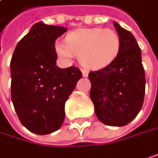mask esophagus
Here are the masks:
<instances>
[{
  "label": "esophagus",
  "mask_w": 158,
  "mask_h": 158,
  "mask_svg": "<svg viewBox=\"0 0 158 158\" xmlns=\"http://www.w3.org/2000/svg\"><path fill=\"white\" fill-rule=\"evenodd\" d=\"M81 72H82V76L83 77H88V74H89V72H88V70H86V69H81Z\"/></svg>",
  "instance_id": "esophagus-1"
}]
</instances>
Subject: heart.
Here are the masks:
<instances>
[{"mask_svg": "<svg viewBox=\"0 0 158 158\" xmlns=\"http://www.w3.org/2000/svg\"><path fill=\"white\" fill-rule=\"evenodd\" d=\"M65 40L66 43H55L58 55L64 59L76 55L81 64L90 69H101L110 64L117 58L121 48L118 33L110 29H77L68 33Z\"/></svg>", "mask_w": 158, "mask_h": 158, "instance_id": "heart-1", "label": "heart"}]
</instances>
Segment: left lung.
I'll return each instance as SVG.
<instances>
[{
    "instance_id": "8db88e82",
    "label": "left lung",
    "mask_w": 158,
    "mask_h": 158,
    "mask_svg": "<svg viewBox=\"0 0 158 158\" xmlns=\"http://www.w3.org/2000/svg\"><path fill=\"white\" fill-rule=\"evenodd\" d=\"M121 39L117 58L108 66L89 73L90 97L98 120L110 127L129 123L142 108L145 73L141 51L132 33L113 23Z\"/></svg>"
}]
</instances>
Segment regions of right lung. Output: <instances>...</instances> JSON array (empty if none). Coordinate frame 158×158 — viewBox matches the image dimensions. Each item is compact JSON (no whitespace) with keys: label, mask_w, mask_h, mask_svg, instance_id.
I'll use <instances>...</instances> for the list:
<instances>
[{"label":"right lung","mask_w":158,"mask_h":158,"mask_svg":"<svg viewBox=\"0 0 158 158\" xmlns=\"http://www.w3.org/2000/svg\"><path fill=\"white\" fill-rule=\"evenodd\" d=\"M67 31L61 26L35 24L18 43L10 63L11 98L22 125L46 135L64 120V104L82 77L74 65L56 66L55 40Z\"/></svg>","instance_id":"1"}]
</instances>
